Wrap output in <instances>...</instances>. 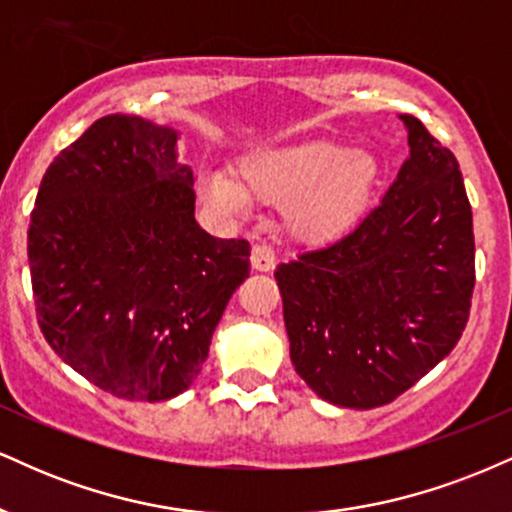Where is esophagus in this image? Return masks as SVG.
Wrapping results in <instances>:
<instances>
[{
	"label": "esophagus",
	"instance_id": "1",
	"mask_svg": "<svg viewBox=\"0 0 512 512\" xmlns=\"http://www.w3.org/2000/svg\"><path fill=\"white\" fill-rule=\"evenodd\" d=\"M275 263H278V258H275V251L268 244H256L251 249V266H254V270L268 273V270L275 268Z\"/></svg>",
	"mask_w": 512,
	"mask_h": 512
}]
</instances>
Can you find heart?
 <instances>
[{
  "label": "heart",
  "mask_w": 512,
  "mask_h": 512,
  "mask_svg": "<svg viewBox=\"0 0 512 512\" xmlns=\"http://www.w3.org/2000/svg\"><path fill=\"white\" fill-rule=\"evenodd\" d=\"M230 172L201 174V194L215 208L244 215L254 201L282 208L287 232L306 244L350 232L374 201L381 160L371 150L328 138L263 146L244 153Z\"/></svg>",
  "instance_id": "heart-1"
}]
</instances>
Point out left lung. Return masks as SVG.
I'll return each mask as SVG.
<instances>
[{"instance_id":"1","label":"left lung","mask_w":512,"mask_h":512,"mask_svg":"<svg viewBox=\"0 0 512 512\" xmlns=\"http://www.w3.org/2000/svg\"><path fill=\"white\" fill-rule=\"evenodd\" d=\"M410 158L350 232L275 270L290 357L318 398L393 402L458 345L474 290L460 165L412 114Z\"/></svg>"}]
</instances>
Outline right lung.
I'll return each instance as SVG.
<instances>
[{
  "label": "right lung",
  "instance_id": "right-lung-1",
  "mask_svg": "<svg viewBox=\"0 0 512 512\" xmlns=\"http://www.w3.org/2000/svg\"><path fill=\"white\" fill-rule=\"evenodd\" d=\"M179 131L107 114L54 158L30 213L28 263L45 340L124 400L184 393L222 311L249 278L246 239L194 218Z\"/></svg>",
  "mask_w": 512,
  "mask_h": 512
}]
</instances>
